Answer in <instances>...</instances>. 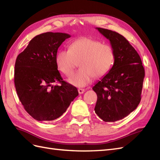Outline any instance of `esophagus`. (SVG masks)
I'll list each match as a JSON object with an SVG mask.
<instances>
[{"instance_id": "esophagus-1", "label": "esophagus", "mask_w": 160, "mask_h": 160, "mask_svg": "<svg viewBox=\"0 0 160 160\" xmlns=\"http://www.w3.org/2000/svg\"><path fill=\"white\" fill-rule=\"evenodd\" d=\"M78 92H79V94H82V93H84V91H85V89H83V88H78Z\"/></svg>"}]
</instances>
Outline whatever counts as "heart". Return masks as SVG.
I'll use <instances>...</instances> for the list:
<instances>
[{
    "label": "heart",
    "mask_w": 160,
    "mask_h": 160,
    "mask_svg": "<svg viewBox=\"0 0 160 160\" xmlns=\"http://www.w3.org/2000/svg\"><path fill=\"white\" fill-rule=\"evenodd\" d=\"M112 47L87 37L77 39L69 44V50H59L56 56L58 69L66 76L72 73L79 62L80 69L68 79L77 87H84L92 78H101L110 72L114 62Z\"/></svg>",
    "instance_id": "1"
}]
</instances>
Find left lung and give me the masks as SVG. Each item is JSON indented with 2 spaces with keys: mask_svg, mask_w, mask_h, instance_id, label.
<instances>
[{
  "mask_svg": "<svg viewBox=\"0 0 160 160\" xmlns=\"http://www.w3.org/2000/svg\"><path fill=\"white\" fill-rule=\"evenodd\" d=\"M96 29L110 41L115 59L110 72L92 87L98 95L95 112L103 121L114 122L138 107L144 69L139 54L123 36L108 29Z\"/></svg>",
  "mask_w": 160,
  "mask_h": 160,
  "instance_id": "1",
  "label": "left lung"
}]
</instances>
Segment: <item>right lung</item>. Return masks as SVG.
Returning <instances> with one entry per match:
<instances>
[{"label": "right lung", "instance_id": "add662e5", "mask_svg": "<svg viewBox=\"0 0 160 160\" xmlns=\"http://www.w3.org/2000/svg\"><path fill=\"white\" fill-rule=\"evenodd\" d=\"M70 37L68 33L52 32L37 35L16 58L17 94L26 111L37 121L57 119L78 95L75 87L62 80L55 61L58 48Z\"/></svg>", "mask_w": 160, "mask_h": 160}]
</instances>
